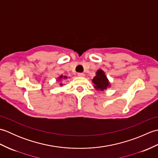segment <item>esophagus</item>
I'll return each mask as SVG.
<instances>
[{
    "instance_id": "esophagus-1",
    "label": "esophagus",
    "mask_w": 158,
    "mask_h": 158,
    "mask_svg": "<svg viewBox=\"0 0 158 158\" xmlns=\"http://www.w3.org/2000/svg\"><path fill=\"white\" fill-rule=\"evenodd\" d=\"M77 75H78L79 77H83L85 76V75L83 73H79L78 74H77Z\"/></svg>"
}]
</instances>
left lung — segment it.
I'll list each match as a JSON object with an SVG mask.
<instances>
[{"instance_id":"8db88e82","label":"left lung","mask_w":158,"mask_h":158,"mask_svg":"<svg viewBox=\"0 0 158 158\" xmlns=\"http://www.w3.org/2000/svg\"><path fill=\"white\" fill-rule=\"evenodd\" d=\"M92 82L94 84V88L96 90L103 91L110 87L109 81L105 75V72L102 70L99 69L97 70L96 76L92 79Z\"/></svg>"}]
</instances>
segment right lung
<instances>
[{
    "label": "right lung",
    "instance_id": "right-lung-1",
    "mask_svg": "<svg viewBox=\"0 0 158 158\" xmlns=\"http://www.w3.org/2000/svg\"><path fill=\"white\" fill-rule=\"evenodd\" d=\"M68 79V77H67L66 76H63V75H60L59 77H58V80L60 81H62V80L63 79ZM63 84L62 83H60V85L62 86Z\"/></svg>",
    "mask_w": 158,
    "mask_h": 158
}]
</instances>
